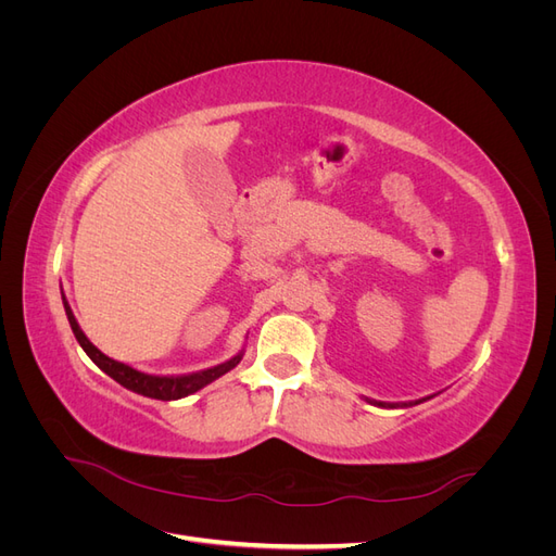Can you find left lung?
Returning <instances> with one entry per match:
<instances>
[{
	"label": "left lung",
	"instance_id": "obj_1",
	"mask_svg": "<svg viewBox=\"0 0 556 556\" xmlns=\"http://www.w3.org/2000/svg\"><path fill=\"white\" fill-rule=\"evenodd\" d=\"M364 401L371 403V406H378V408H410V406H417V403H422L425 399L406 401V403H390V401H376V399H364Z\"/></svg>",
	"mask_w": 556,
	"mask_h": 556
}]
</instances>
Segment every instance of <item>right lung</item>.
I'll return each mask as SVG.
<instances>
[{"label": "right lung", "mask_w": 556, "mask_h": 556, "mask_svg": "<svg viewBox=\"0 0 556 556\" xmlns=\"http://www.w3.org/2000/svg\"><path fill=\"white\" fill-rule=\"evenodd\" d=\"M62 304H64V313H66V319H70L76 341H78V345L83 350H86V355L99 368H102L106 376H111L115 382H121L123 387H127V390L137 392L141 396H148V399L176 401V399H182V396H190V394L199 392L201 387H206L213 380L229 374L231 368L243 359V352H245V350H241L231 359L217 364V366H211V368H204V371H197V374H188V376H150V374L137 371V368H131L129 364H123V362H115V359L106 357L104 352L99 350L97 345H92L88 336L83 333L78 319H76V315H74V311L70 306V301H66L64 292H62Z\"/></svg>", "instance_id": "1"}]
</instances>
